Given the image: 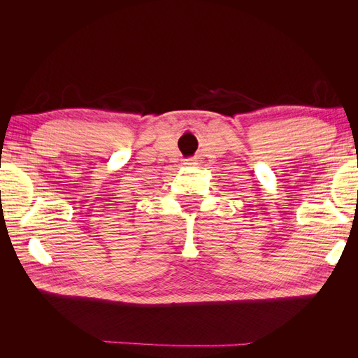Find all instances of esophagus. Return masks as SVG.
Returning <instances> with one entry per match:
<instances>
[{
	"mask_svg": "<svg viewBox=\"0 0 358 358\" xmlns=\"http://www.w3.org/2000/svg\"><path fill=\"white\" fill-rule=\"evenodd\" d=\"M183 164H187V166H192V164H196V162H194V159H185V162H183Z\"/></svg>",
	"mask_w": 358,
	"mask_h": 358,
	"instance_id": "obj_1",
	"label": "esophagus"
}]
</instances>
